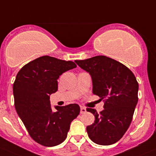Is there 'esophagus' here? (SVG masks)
<instances>
[{
  "instance_id": "34e87169",
  "label": "esophagus",
  "mask_w": 156,
  "mask_h": 156,
  "mask_svg": "<svg viewBox=\"0 0 156 156\" xmlns=\"http://www.w3.org/2000/svg\"><path fill=\"white\" fill-rule=\"evenodd\" d=\"M86 111H87V109H86V108H84V107H81V114H83V113H85V112H86Z\"/></svg>"
}]
</instances>
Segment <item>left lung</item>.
Wrapping results in <instances>:
<instances>
[{
	"mask_svg": "<svg viewBox=\"0 0 156 156\" xmlns=\"http://www.w3.org/2000/svg\"><path fill=\"white\" fill-rule=\"evenodd\" d=\"M92 78V93L104 99V110L95 115L87 126L88 136L94 143L111 145L119 141L129 128L138 103V83L130 69L115 60L104 55L75 61Z\"/></svg>",
	"mask_w": 156,
	"mask_h": 156,
	"instance_id": "left-lung-1",
	"label": "left lung"
}]
</instances>
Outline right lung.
<instances>
[{
  "label": "right lung",
  "instance_id": "obj_1",
  "mask_svg": "<svg viewBox=\"0 0 156 156\" xmlns=\"http://www.w3.org/2000/svg\"><path fill=\"white\" fill-rule=\"evenodd\" d=\"M76 64L50 56H42L23 66L13 84L16 112L30 136L37 143L54 147L67 136L70 124L80 113L76 104L52 111L49 96L58 90L59 76Z\"/></svg>",
  "mask_w": 156,
  "mask_h": 156
}]
</instances>
